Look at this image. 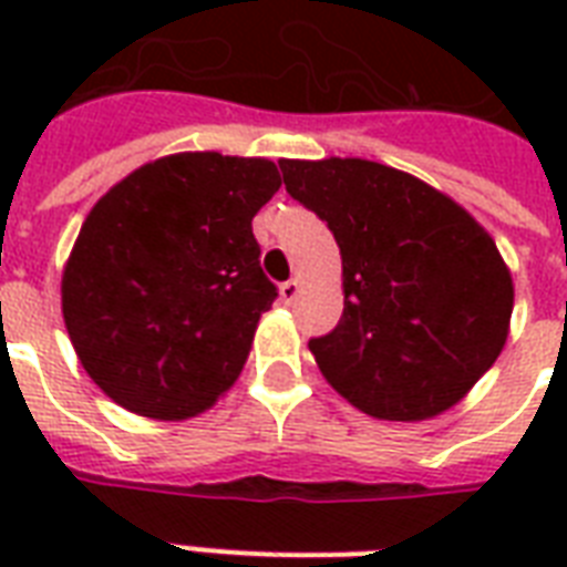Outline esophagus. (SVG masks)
<instances>
[{
  "instance_id": "esophagus-1",
  "label": "esophagus",
  "mask_w": 567,
  "mask_h": 567,
  "mask_svg": "<svg viewBox=\"0 0 567 567\" xmlns=\"http://www.w3.org/2000/svg\"><path fill=\"white\" fill-rule=\"evenodd\" d=\"M300 288H302L300 279H288V282L279 285V293H282L285 302H293L297 297H300Z\"/></svg>"
}]
</instances>
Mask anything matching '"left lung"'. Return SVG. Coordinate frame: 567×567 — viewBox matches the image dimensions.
Instances as JSON below:
<instances>
[{
  "label": "left lung",
  "instance_id": "1",
  "mask_svg": "<svg viewBox=\"0 0 567 567\" xmlns=\"http://www.w3.org/2000/svg\"><path fill=\"white\" fill-rule=\"evenodd\" d=\"M285 190L327 220L344 315L311 338L320 373L382 421H426L501 355L515 291L492 235L426 182L364 162H279Z\"/></svg>",
  "mask_w": 567,
  "mask_h": 567
}]
</instances>
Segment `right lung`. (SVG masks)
Listing matches in <instances>:
<instances>
[{"label": "right lung", "mask_w": 567, "mask_h": 567, "mask_svg": "<svg viewBox=\"0 0 567 567\" xmlns=\"http://www.w3.org/2000/svg\"><path fill=\"white\" fill-rule=\"evenodd\" d=\"M279 185L267 158L179 153L93 205L61 309L79 362L114 403L185 421L238 379L258 318L279 297L252 235Z\"/></svg>", "instance_id": "obj_1"}]
</instances>
